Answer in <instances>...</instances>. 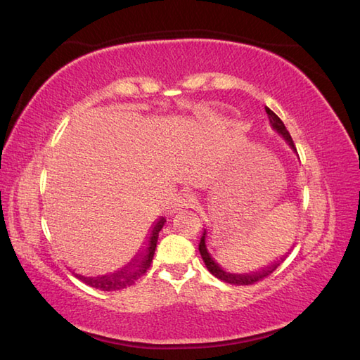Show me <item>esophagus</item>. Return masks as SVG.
Listing matches in <instances>:
<instances>
[{
	"mask_svg": "<svg viewBox=\"0 0 360 360\" xmlns=\"http://www.w3.org/2000/svg\"><path fill=\"white\" fill-rule=\"evenodd\" d=\"M195 202H196V198L193 193H181L179 196H176V200L173 202V210L193 207Z\"/></svg>",
	"mask_w": 360,
	"mask_h": 360,
	"instance_id": "34e87169",
	"label": "esophagus"
}]
</instances>
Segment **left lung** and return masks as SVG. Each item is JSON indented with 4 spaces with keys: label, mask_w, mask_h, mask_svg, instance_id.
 Segmentation results:
<instances>
[{
    "label": "left lung",
    "mask_w": 360,
    "mask_h": 360,
    "mask_svg": "<svg viewBox=\"0 0 360 360\" xmlns=\"http://www.w3.org/2000/svg\"><path fill=\"white\" fill-rule=\"evenodd\" d=\"M265 112L269 114L271 128L285 140V143L292 148L293 153H297V148H295V145H293V140L290 137V134H288V131L285 129V126H284L283 122H281V118L269 108H265ZM198 250H200V255L204 260V265L207 266V270L212 273L215 278L221 279L228 284H234V285H250V284L257 283V281H262L264 278L270 276V274L274 270H276L278 266L284 262V259L287 257V256H283L281 259H276L273 264L266 265V266H264V269H260L257 271H252V273H231L228 270H224L223 266L218 265L217 260L209 252V250H207V229H204V232H202L201 240H200V245H198Z\"/></svg>",
    "instance_id": "left-lung-1"
}]
</instances>
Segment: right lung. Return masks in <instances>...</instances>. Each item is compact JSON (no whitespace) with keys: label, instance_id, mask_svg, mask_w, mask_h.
I'll list each match as a JSON object with an SVG mask.
<instances>
[{"label":"right lung","instance_id":"obj_1","mask_svg":"<svg viewBox=\"0 0 360 360\" xmlns=\"http://www.w3.org/2000/svg\"><path fill=\"white\" fill-rule=\"evenodd\" d=\"M164 224H165V218L159 217L150 229V234L146 237L143 248H140L131 262L128 265H124L123 269H120L115 273H109V274H104V276H95V278L82 276V274L76 273V278L81 279L82 283H86L87 285L98 288V290H103V292L122 290V288L132 285L140 276H143L148 269H150L154 257V251H156L159 232L162 228H164Z\"/></svg>","mask_w":360,"mask_h":360}]
</instances>
